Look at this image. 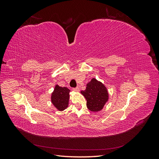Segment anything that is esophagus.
Instances as JSON below:
<instances>
[{"mask_svg": "<svg viewBox=\"0 0 159 159\" xmlns=\"http://www.w3.org/2000/svg\"><path fill=\"white\" fill-rule=\"evenodd\" d=\"M73 90H74V91H77V92H78V91H80V88H79V87H77V88H73Z\"/></svg>", "mask_w": 159, "mask_h": 159, "instance_id": "esophagus-1", "label": "esophagus"}]
</instances>
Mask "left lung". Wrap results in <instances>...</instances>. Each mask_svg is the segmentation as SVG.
Here are the masks:
<instances>
[{
	"label": "left lung",
	"mask_w": 159,
	"mask_h": 159,
	"mask_svg": "<svg viewBox=\"0 0 159 159\" xmlns=\"http://www.w3.org/2000/svg\"><path fill=\"white\" fill-rule=\"evenodd\" d=\"M87 100V107L93 112H98L102 110L109 99V93L107 88L103 83L92 78L86 85V89L81 91Z\"/></svg>",
	"instance_id": "8db88e82"
}]
</instances>
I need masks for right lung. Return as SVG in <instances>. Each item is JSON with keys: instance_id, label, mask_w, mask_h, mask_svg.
Listing matches in <instances>:
<instances>
[{"instance_id": "add662e5", "label": "right lung", "mask_w": 159, "mask_h": 159, "mask_svg": "<svg viewBox=\"0 0 159 159\" xmlns=\"http://www.w3.org/2000/svg\"><path fill=\"white\" fill-rule=\"evenodd\" d=\"M70 90L66 87H60L56 85L54 91L51 95V102L53 105L61 111L68 107Z\"/></svg>"}]
</instances>
